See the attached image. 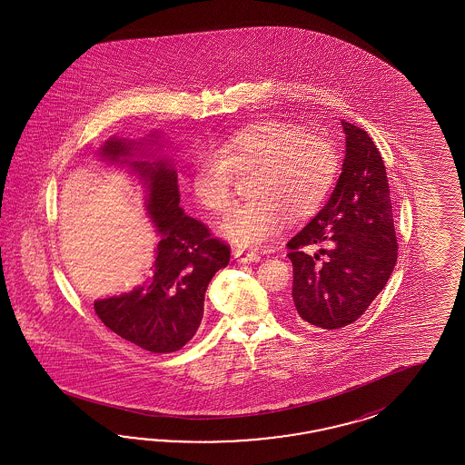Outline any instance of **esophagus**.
Wrapping results in <instances>:
<instances>
[{"instance_id": "34e87169", "label": "esophagus", "mask_w": 465, "mask_h": 465, "mask_svg": "<svg viewBox=\"0 0 465 465\" xmlns=\"http://www.w3.org/2000/svg\"><path fill=\"white\" fill-rule=\"evenodd\" d=\"M233 257H235L239 262H243V264H247V262H259V261H261V255H259V253L247 252V251H240V249L233 251Z\"/></svg>"}]
</instances>
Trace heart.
Wrapping results in <instances>:
<instances>
[{
  "label": "heart",
  "mask_w": 465,
  "mask_h": 465,
  "mask_svg": "<svg viewBox=\"0 0 465 465\" xmlns=\"http://www.w3.org/2000/svg\"><path fill=\"white\" fill-rule=\"evenodd\" d=\"M339 156L332 141L286 121H259L240 127L220 150L199 153L191 187L201 206L223 213L235 194V170H255L253 199L237 206L220 225L226 240L240 247L264 249L280 235L292 214L303 218L329 194Z\"/></svg>",
  "instance_id": "1"
}]
</instances>
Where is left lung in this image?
Here are the masks:
<instances>
[{"label": "left lung", "instance_id": "1", "mask_svg": "<svg viewBox=\"0 0 465 465\" xmlns=\"http://www.w3.org/2000/svg\"><path fill=\"white\" fill-rule=\"evenodd\" d=\"M346 155L324 208L288 242L293 303L305 322L334 331L358 321L389 282L397 261L387 172L368 133L341 121ZM307 244L323 249L310 256ZM325 254L322 263H317Z\"/></svg>", "mask_w": 465, "mask_h": 465}]
</instances>
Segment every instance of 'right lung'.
Returning <instances> with one entry per match:
<instances>
[{
  "label": "right lung",
  "instance_id": "add662e5",
  "mask_svg": "<svg viewBox=\"0 0 465 465\" xmlns=\"http://www.w3.org/2000/svg\"><path fill=\"white\" fill-rule=\"evenodd\" d=\"M148 136L141 141L113 136L100 146L99 155L102 162L127 167L143 183L146 214L160 237L155 259L143 284L95 300L94 309L117 336L146 351L173 352L196 334L208 284L230 262V247L183 214L175 163L158 156L163 148L160 134Z\"/></svg>",
  "mask_w": 465,
  "mask_h": 465
}]
</instances>
